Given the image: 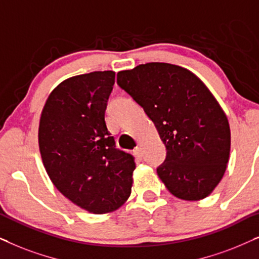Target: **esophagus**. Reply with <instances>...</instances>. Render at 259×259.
I'll return each instance as SVG.
<instances>
[{
	"mask_svg": "<svg viewBox=\"0 0 259 259\" xmlns=\"http://www.w3.org/2000/svg\"><path fill=\"white\" fill-rule=\"evenodd\" d=\"M134 154H135V156L137 158H142V149H141L140 147H136L135 149H134Z\"/></svg>",
	"mask_w": 259,
	"mask_h": 259,
	"instance_id": "34e87169",
	"label": "esophagus"
}]
</instances>
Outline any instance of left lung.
I'll use <instances>...</instances> for the list:
<instances>
[{
	"mask_svg": "<svg viewBox=\"0 0 259 259\" xmlns=\"http://www.w3.org/2000/svg\"><path fill=\"white\" fill-rule=\"evenodd\" d=\"M117 84L142 106L167 149L157 175L174 196H208L225 174L231 132L214 96L178 65L148 63L117 73Z\"/></svg>",
	"mask_w": 259,
	"mask_h": 259,
	"instance_id": "obj_1",
	"label": "left lung"
}]
</instances>
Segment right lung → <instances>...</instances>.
<instances>
[{
	"label": "right lung",
	"mask_w": 259,
	"mask_h": 259,
	"mask_svg": "<svg viewBox=\"0 0 259 259\" xmlns=\"http://www.w3.org/2000/svg\"><path fill=\"white\" fill-rule=\"evenodd\" d=\"M115 72L96 71L60 82L40 117L39 148L51 181L90 213L119 208L132 193L136 164L117 149L105 124Z\"/></svg>",
	"instance_id": "1"
}]
</instances>
